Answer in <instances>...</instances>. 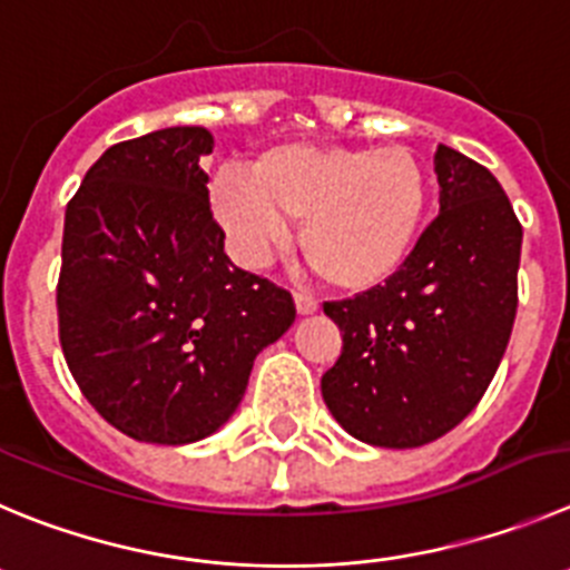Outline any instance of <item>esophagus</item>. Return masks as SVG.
<instances>
[{"mask_svg":"<svg viewBox=\"0 0 570 570\" xmlns=\"http://www.w3.org/2000/svg\"><path fill=\"white\" fill-rule=\"evenodd\" d=\"M295 306H297V315H315V312L321 309V303H317L312 295H306V292H295Z\"/></svg>","mask_w":570,"mask_h":570,"instance_id":"1","label":"esophagus"}]
</instances>
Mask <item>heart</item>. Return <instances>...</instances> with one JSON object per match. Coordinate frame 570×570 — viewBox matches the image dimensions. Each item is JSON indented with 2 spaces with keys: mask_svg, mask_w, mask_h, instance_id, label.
<instances>
[{
  "mask_svg": "<svg viewBox=\"0 0 570 570\" xmlns=\"http://www.w3.org/2000/svg\"><path fill=\"white\" fill-rule=\"evenodd\" d=\"M233 249L261 267L301 222V249L328 286L368 292L405 267L433 202L430 168L405 146H275L253 174L225 171L210 190Z\"/></svg>",
  "mask_w": 570,
  "mask_h": 570,
  "instance_id": "heart-1",
  "label": "heart"
}]
</instances>
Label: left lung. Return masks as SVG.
<instances>
[{
    "instance_id": "8db88e82",
    "label": "left lung",
    "mask_w": 570,
    "mask_h": 570,
    "mask_svg": "<svg viewBox=\"0 0 570 570\" xmlns=\"http://www.w3.org/2000/svg\"><path fill=\"white\" fill-rule=\"evenodd\" d=\"M439 216L391 281L323 312L343 332L323 374L340 428L374 446H422L464 422L501 365L518 315L523 227L501 183L435 148Z\"/></svg>"
}]
</instances>
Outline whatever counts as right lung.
I'll use <instances>...</instances> for the list:
<instances>
[{"mask_svg": "<svg viewBox=\"0 0 570 570\" xmlns=\"http://www.w3.org/2000/svg\"><path fill=\"white\" fill-rule=\"evenodd\" d=\"M202 126L106 148L69 199L58 340L89 405L148 444H190L236 413L264 345L295 323L284 286L227 258Z\"/></svg>", "mask_w": 570, "mask_h": 570, "instance_id": "1", "label": "right lung"}]
</instances>
